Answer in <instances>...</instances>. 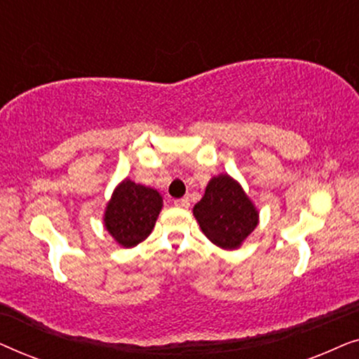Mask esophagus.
Segmentation results:
<instances>
[{
	"mask_svg": "<svg viewBox=\"0 0 359 359\" xmlns=\"http://www.w3.org/2000/svg\"><path fill=\"white\" fill-rule=\"evenodd\" d=\"M175 205H176V208H183V209H188V208H189V199H188V198H183V199H176V201H175Z\"/></svg>",
	"mask_w": 359,
	"mask_h": 359,
	"instance_id": "34e87169",
	"label": "esophagus"
}]
</instances>
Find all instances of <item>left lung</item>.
<instances>
[{"label": "left lung", "instance_id": "8db88e82", "mask_svg": "<svg viewBox=\"0 0 359 359\" xmlns=\"http://www.w3.org/2000/svg\"><path fill=\"white\" fill-rule=\"evenodd\" d=\"M201 230L224 250H237L257 229L259 212L242 184L227 173L212 176L193 208Z\"/></svg>", "mask_w": 359, "mask_h": 359}]
</instances>
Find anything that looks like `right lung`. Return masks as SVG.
I'll use <instances>...</instances> for the list:
<instances>
[{"label": "right lung", "mask_w": 359, "mask_h": 359, "mask_svg": "<svg viewBox=\"0 0 359 359\" xmlns=\"http://www.w3.org/2000/svg\"><path fill=\"white\" fill-rule=\"evenodd\" d=\"M161 208L158 191L126 178L112 191L102 222L119 247L134 248L151 233Z\"/></svg>", "instance_id": "right-lung-1"}]
</instances>
